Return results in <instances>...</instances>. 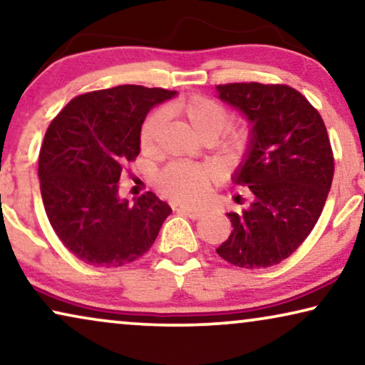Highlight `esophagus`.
<instances>
[{
    "label": "esophagus",
    "instance_id": "34e87169",
    "mask_svg": "<svg viewBox=\"0 0 365 365\" xmlns=\"http://www.w3.org/2000/svg\"><path fill=\"white\" fill-rule=\"evenodd\" d=\"M179 214H182V216H187L191 219H199L201 216H204V211H201V209H191V207H179L178 209Z\"/></svg>",
    "mask_w": 365,
    "mask_h": 365
}]
</instances>
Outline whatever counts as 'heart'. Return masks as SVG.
<instances>
[{"label":"heart","mask_w":365,"mask_h":365,"mask_svg":"<svg viewBox=\"0 0 365 365\" xmlns=\"http://www.w3.org/2000/svg\"><path fill=\"white\" fill-rule=\"evenodd\" d=\"M164 114H174L189 124L197 136L206 139H216L219 149L226 156H236L249 143V129L244 123L228 124L229 111L222 103L204 94L181 98L164 108ZM163 111H154L143 123L139 133V143L143 151L153 153L156 149L159 129L164 123ZM211 169L196 164L173 163L163 169L158 178V186L163 194L174 201L184 204H197L207 196L211 187Z\"/></svg>","instance_id":"heart-1"}]
</instances>
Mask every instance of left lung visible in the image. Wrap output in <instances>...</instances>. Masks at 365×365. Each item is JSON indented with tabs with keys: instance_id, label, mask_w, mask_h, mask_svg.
<instances>
[{
	"instance_id": "1",
	"label": "left lung",
	"mask_w": 365,
	"mask_h": 365,
	"mask_svg": "<svg viewBox=\"0 0 365 365\" xmlns=\"http://www.w3.org/2000/svg\"><path fill=\"white\" fill-rule=\"evenodd\" d=\"M216 89L252 124L246 159L232 179L254 196L246 211L227 212L234 229L216 251L237 267L276 266L306 241L326 204L334 178L326 124L306 96L286 84Z\"/></svg>"
}]
</instances>
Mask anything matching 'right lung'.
<instances>
[{
    "label": "right lung",
    "mask_w": 365,
    "mask_h": 365,
    "mask_svg": "<svg viewBox=\"0 0 365 365\" xmlns=\"http://www.w3.org/2000/svg\"><path fill=\"white\" fill-rule=\"evenodd\" d=\"M174 94L136 84L79 94L48 126L38 163L44 211L79 261L121 267L156 241L171 207L151 191L131 206L118 197V182L138 158L149 109Z\"/></svg>",
    "instance_id": "add662e5"
}]
</instances>
